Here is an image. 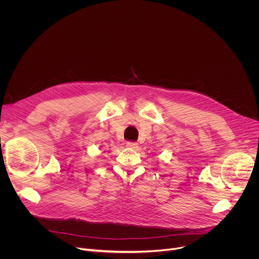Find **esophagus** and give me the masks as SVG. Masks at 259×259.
<instances>
[{"label":"esophagus","mask_w":259,"mask_h":259,"mask_svg":"<svg viewBox=\"0 0 259 259\" xmlns=\"http://www.w3.org/2000/svg\"><path fill=\"white\" fill-rule=\"evenodd\" d=\"M126 146L128 147V149H130V150H136L137 147H138V144H137L136 142H130V141H128V142L126 143Z\"/></svg>","instance_id":"1"}]
</instances>
